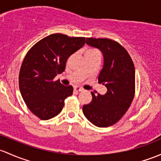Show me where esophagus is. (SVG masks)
<instances>
[{
    "mask_svg": "<svg viewBox=\"0 0 161 161\" xmlns=\"http://www.w3.org/2000/svg\"><path fill=\"white\" fill-rule=\"evenodd\" d=\"M74 89H75V91H78V92H82V91H83V89L81 87H79V86H74Z\"/></svg>",
    "mask_w": 161,
    "mask_h": 161,
    "instance_id": "34e87169",
    "label": "esophagus"
}]
</instances>
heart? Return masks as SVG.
I'll return each instance as SVG.
<instances>
[{
  "mask_svg": "<svg viewBox=\"0 0 161 161\" xmlns=\"http://www.w3.org/2000/svg\"><path fill=\"white\" fill-rule=\"evenodd\" d=\"M96 52V51L94 50V49H88V50L86 52V53H92V52ZM86 53H85V54H86Z\"/></svg>",
  "mask_w": 161,
  "mask_h": 161,
  "instance_id": "b5f03b06",
  "label": "heart"
}]
</instances>
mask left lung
<instances>
[{"instance_id":"obj_1","label":"left lung","mask_w":161,"mask_h":161,"mask_svg":"<svg viewBox=\"0 0 161 161\" xmlns=\"http://www.w3.org/2000/svg\"><path fill=\"white\" fill-rule=\"evenodd\" d=\"M86 44L103 53V66L99 83L107 89L105 95L91 92L92 99L82 106L89 122L98 127H107L123 117L131 105L135 92V68L127 51L109 38H86Z\"/></svg>"}]
</instances>
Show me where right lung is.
Segmentation results:
<instances>
[{
    "instance_id": "add662e5",
    "label": "right lung",
    "mask_w": 161,
    "mask_h": 161,
    "mask_svg": "<svg viewBox=\"0 0 161 161\" xmlns=\"http://www.w3.org/2000/svg\"><path fill=\"white\" fill-rule=\"evenodd\" d=\"M86 43L85 38L52 34L37 42L25 57L19 73V89L28 109L42 120L59 114L72 86L54 81L65 71L68 58Z\"/></svg>"
}]
</instances>
